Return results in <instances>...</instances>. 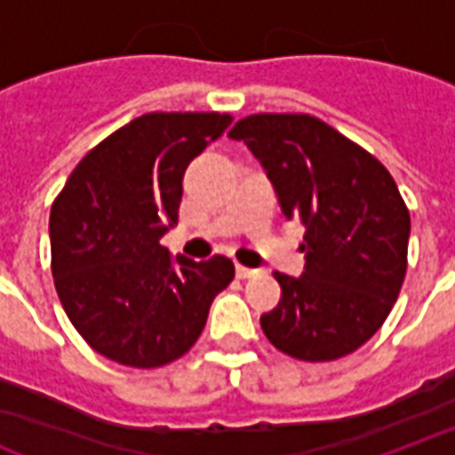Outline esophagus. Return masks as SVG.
Masks as SVG:
<instances>
[{
  "label": "esophagus",
  "mask_w": 455,
  "mask_h": 455,
  "mask_svg": "<svg viewBox=\"0 0 455 455\" xmlns=\"http://www.w3.org/2000/svg\"><path fill=\"white\" fill-rule=\"evenodd\" d=\"M255 274H258V269H251V267L235 265V276H238V279H251V276H255Z\"/></svg>",
  "instance_id": "obj_1"
}]
</instances>
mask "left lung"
<instances>
[{
	"mask_svg": "<svg viewBox=\"0 0 455 455\" xmlns=\"http://www.w3.org/2000/svg\"><path fill=\"white\" fill-rule=\"evenodd\" d=\"M265 169L286 220L305 227L300 276L276 272L282 300L259 317L279 351L324 363L384 324L405 276L411 214L391 173L307 114H255L228 133Z\"/></svg>",
	"mask_w": 455,
	"mask_h": 455,
	"instance_id": "obj_1",
	"label": "left lung"
}]
</instances>
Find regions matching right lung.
<instances>
[{
  "instance_id": "obj_1",
  "label": "right lung",
  "mask_w": 455,
  "mask_h": 455,
  "mask_svg": "<svg viewBox=\"0 0 455 455\" xmlns=\"http://www.w3.org/2000/svg\"><path fill=\"white\" fill-rule=\"evenodd\" d=\"M228 114L152 112L90 150L50 214L52 274L78 334L128 367H162L203 334L234 262L176 255L159 238L179 224L183 173L231 126Z\"/></svg>"
}]
</instances>
